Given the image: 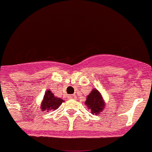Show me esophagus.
Returning <instances> with one entry per match:
<instances>
[{
    "label": "esophagus",
    "instance_id": "1",
    "mask_svg": "<svg viewBox=\"0 0 152 152\" xmlns=\"http://www.w3.org/2000/svg\"><path fill=\"white\" fill-rule=\"evenodd\" d=\"M68 98H69V99H72V98H75V95H69V96H68Z\"/></svg>",
    "mask_w": 152,
    "mask_h": 152
}]
</instances>
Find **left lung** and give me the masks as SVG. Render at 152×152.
I'll list each match as a JSON object with an SVG mask.
<instances>
[{"label": "left lung", "mask_w": 152, "mask_h": 152, "mask_svg": "<svg viewBox=\"0 0 152 152\" xmlns=\"http://www.w3.org/2000/svg\"><path fill=\"white\" fill-rule=\"evenodd\" d=\"M85 105L91 110L93 115H99L100 112H103L106 106L101 94L96 89H93L90 94L87 96Z\"/></svg>", "instance_id": "left-lung-1"}]
</instances>
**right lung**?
I'll use <instances>...</instances> for the list:
<instances>
[{
    "label": "right lung",
    "instance_id": "1",
    "mask_svg": "<svg viewBox=\"0 0 152 152\" xmlns=\"http://www.w3.org/2000/svg\"><path fill=\"white\" fill-rule=\"evenodd\" d=\"M63 102L64 100H61V98L55 96L52 91L50 90H48L45 91L43 100L42 101L40 108H41L42 111L49 112L52 110H56L57 108H58Z\"/></svg>",
    "mask_w": 152,
    "mask_h": 152
}]
</instances>
